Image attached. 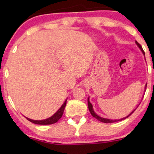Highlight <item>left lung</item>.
<instances>
[{
    "instance_id": "1",
    "label": "left lung",
    "mask_w": 154,
    "mask_h": 154,
    "mask_svg": "<svg viewBox=\"0 0 154 154\" xmlns=\"http://www.w3.org/2000/svg\"><path fill=\"white\" fill-rule=\"evenodd\" d=\"M135 43H136V44H137V46H138L139 48H140V49L141 50V51H142L143 53V54L145 55V52H144V51L143 50V48H142V46H141L140 45V44L137 43V41H135ZM146 86H147V85H146ZM88 109H89V111H90V112H91V115L93 116V117H95V119H97L98 120H99L100 122H103V123H113V122H118V121H122V120H123V119H126V118H128V117H129V116H130V115H131V114H132V113L134 112V111H135V109L134 111H132L131 113H130V114H129V115L127 116V117H125V118H123V119H119V120H111V119H105V118H102V117H100V116H98L96 114H95V113L94 112V111H93V106H92V104L90 103V101H89V98H88Z\"/></svg>"
}]
</instances>
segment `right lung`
I'll list each match as a JSON object with an SVG mask.
<instances>
[{"label":"right lung","instance_id":"right-lung-1","mask_svg":"<svg viewBox=\"0 0 154 154\" xmlns=\"http://www.w3.org/2000/svg\"><path fill=\"white\" fill-rule=\"evenodd\" d=\"M66 100H65V102L63 103V104L61 106V107L56 111V113L51 117L48 118L46 119H44V120H32L29 119V118H26V119L29 120V122H31L36 124V125H52V124H54L56 122H57L59 120L61 119V116L63 115V111H64L65 106H66Z\"/></svg>","mask_w":154,"mask_h":154}]
</instances>
